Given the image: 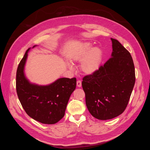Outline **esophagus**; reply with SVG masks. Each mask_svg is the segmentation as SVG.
Wrapping results in <instances>:
<instances>
[{"label": "esophagus", "instance_id": "obj_1", "mask_svg": "<svg viewBox=\"0 0 150 150\" xmlns=\"http://www.w3.org/2000/svg\"><path fill=\"white\" fill-rule=\"evenodd\" d=\"M76 85L78 87H81V85H82V83H81V81H79V80H78L77 82H76Z\"/></svg>", "mask_w": 150, "mask_h": 150}]
</instances>
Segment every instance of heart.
Instances as JSON below:
<instances>
[{
    "mask_svg": "<svg viewBox=\"0 0 150 150\" xmlns=\"http://www.w3.org/2000/svg\"><path fill=\"white\" fill-rule=\"evenodd\" d=\"M103 51L98 47L92 48L90 42H85L80 47L74 56L75 61L82 62L81 71L85 74L91 75L97 72L100 68L103 59ZM69 67H72L69 65Z\"/></svg>",
    "mask_w": 150,
    "mask_h": 150,
    "instance_id": "1",
    "label": "heart"
}]
</instances>
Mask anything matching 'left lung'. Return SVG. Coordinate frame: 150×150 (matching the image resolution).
I'll return each instance as SVG.
<instances>
[{"mask_svg": "<svg viewBox=\"0 0 150 150\" xmlns=\"http://www.w3.org/2000/svg\"><path fill=\"white\" fill-rule=\"evenodd\" d=\"M111 57L93 74L82 78L85 103L91 115L100 120L111 119L126 109L135 82L132 56L114 38Z\"/></svg>", "mask_w": 150, "mask_h": 150, "instance_id": "left-lung-1", "label": "left lung"}]
</instances>
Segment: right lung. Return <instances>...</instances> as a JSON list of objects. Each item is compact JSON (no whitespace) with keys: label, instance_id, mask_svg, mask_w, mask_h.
<instances>
[{"label":"right lung","instance_id":"add662e5","mask_svg":"<svg viewBox=\"0 0 150 150\" xmlns=\"http://www.w3.org/2000/svg\"><path fill=\"white\" fill-rule=\"evenodd\" d=\"M30 49L26 51L17 68V95L30 117L44 124H54L65 115L69 97L76 88V78H62L46 86L30 83L24 73Z\"/></svg>","mask_w":150,"mask_h":150}]
</instances>
